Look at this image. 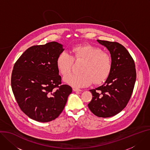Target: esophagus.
Here are the masks:
<instances>
[{
	"instance_id": "1",
	"label": "esophagus",
	"mask_w": 150,
	"mask_h": 150,
	"mask_svg": "<svg viewBox=\"0 0 150 150\" xmlns=\"http://www.w3.org/2000/svg\"><path fill=\"white\" fill-rule=\"evenodd\" d=\"M73 90H74V91H82V90L77 88H73Z\"/></svg>"
}]
</instances>
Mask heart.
Returning a JSON list of instances; mask_svg holds the SVG:
<instances>
[{"label": "heart", "mask_w": 150, "mask_h": 150, "mask_svg": "<svg viewBox=\"0 0 150 150\" xmlns=\"http://www.w3.org/2000/svg\"><path fill=\"white\" fill-rule=\"evenodd\" d=\"M72 56L65 51L59 54L56 65L64 76L69 74L75 60H84L81 68L82 72L72 74L64 78V81L75 87H83L105 80L110 72L112 62L110 56L101 49L89 44L77 45L72 48Z\"/></svg>", "instance_id": "b5f03b06"}]
</instances>
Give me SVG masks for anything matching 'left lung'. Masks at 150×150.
<instances>
[{"mask_svg":"<svg viewBox=\"0 0 150 150\" xmlns=\"http://www.w3.org/2000/svg\"><path fill=\"white\" fill-rule=\"evenodd\" d=\"M110 51L112 66L105 83L90 90L93 98L90 110L99 117H111L127 105L134 88L137 74L134 62L126 48L115 42L97 40Z\"/></svg>","mask_w":150,"mask_h":150,"instance_id":"8db88e82","label":"left lung"}]
</instances>
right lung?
Here are the masks:
<instances>
[{"label": "right lung", "instance_id": "add662e5", "mask_svg": "<svg viewBox=\"0 0 150 150\" xmlns=\"http://www.w3.org/2000/svg\"><path fill=\"white\" fill-rule=\"evenodd\" d=\"M62 44L51 42L27 49L13 66L11 87L21 111L39 122H49L63 111L72 87L61 85L56 65Z\"/></svg>", "mask_w": 150, "mask_h": 150}]
</instances>
